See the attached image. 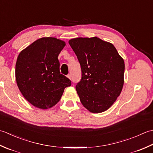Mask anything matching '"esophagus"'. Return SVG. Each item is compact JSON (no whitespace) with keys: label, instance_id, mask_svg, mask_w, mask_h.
I'll return each instance as SVG.
<instances>
[{"label":"esophagus","instance_id":"34e87169","mask_svg":"<svg viewBox=\"0 0 153 153\" xmlns=\"http://www.w3.org/2000/svg\"><path fill=\"white\" fill-rule=\"evenodd\" d=\"M67 77L68 78V79H70L71 80V79H72V78H71V74H68L67 75Z\"/></svg>","mask_w":153,"mask_h":153}]
</instances>
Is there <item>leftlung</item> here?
Returning <instances> with one entry per match:
<instances>
[{"label": "left lung", "mask_w": 153, "mask_h": 153, "mask_svg": "<svg viewBox=\"0 0 153 153\" xmlns=\"http://www.w3.org/2000/svg\"><path fill=\"white\" fill-rule=\"evenodd\" d=\"M68 43L82 71V78L76 86L81 103L92 113L107 110L122 90L123 59L113 44L97 37H78Z\"/></svg>", "instance_id": "left-lung-1"}]
</instances>
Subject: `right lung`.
Masks as SVG:
<instances>
[{"label":"right lung","instance_id":"1","mask_svg":"<svg viewBox=\"0 0 153 153\" xmlns=\"http://www.w3.org/2000/svg\"><path fill=\"white\" fill-rule=\"evenodd\" d=\"M65 43L42 37L20 52L16 63V80L24 97L40 109L51 108L60 100L71 81L61 74L58 55Z\"/></svg>","mask_w":153,"mask_h":153}]
</instances>
